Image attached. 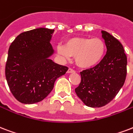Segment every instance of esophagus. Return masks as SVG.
<instances>
[{
	"label": "esophagus",
	"mask_w": 133,
	"mask_h": 133,
	"mask_svg": "<svg viewBox=\"0 0 133 133\" xmlns=\"http://www.w3.org/2000/svg\"><path fill=\"white\" fill-rule=\"evenodd\" d=\"M67 72L68 73H72V72H75V70H74L73 69H72V68H68V71H67Z\"/></svg>",
	"instance_id": "1"
}]
</instances>
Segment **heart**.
<instances>
[{
    "label": "heart",
    "mask_w": 133,
    "mask_h": 133,
    "mask_svg": "<svg viewBox=\"0 0 133 133\" xmlns=\"http://www.w3.org/2000/svg\"><path fill=\"white\" fill-rule=\"evenodd\" d=\"M57 51L65 58L75 57L77 66L87 69L96 66L102 61L106 45L103 39L98 37H74L67 40L64 46H58Z\"/></svg>",
    "instance_id": "b5f03b06"
}]
</instances>
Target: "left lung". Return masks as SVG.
Returning a JSON list of instances; mask_svg holds the SVG:
<instances>
[{
    "mask_svg": "<svg viewBox=\"0 0 133 133\" xmlns=\"http://www.w3.org/2000/svg\"><path fill=\"white\" fill-rule=\"evenodd\" d=\"M107 53L94 68L80 72L81 82L75 89L79 98L87 106L100 107L113 100L125 82L127 56L123 45L107 31L102 30Z\"/></svg>",
    "mask_w": 133,
    "mask_h": 133,
    "instance_id": "obj_1",
    "label": "left lung"
}]
</instances>
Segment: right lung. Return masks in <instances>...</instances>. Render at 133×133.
I'll return each mask as SVG.
<instances>
[{
  "label": "right lung",
  "mask_w": 133,
  "mask_h": 133,
  "mask_svg": "<svg viewBox=\"0 0 133 133\" xmlns=\"http://www.w3.org/2000/svg\"><path fill=\"white\" fill-rule=\"evenodd\" d=\"M54 29L39 28L22 33L10 44L5 77L11 93L24 104L38 103L52 91L56 79L68 68L49 58Z\"/></svg>",
  "instance_id": "add662e5"
}]
</instances>
